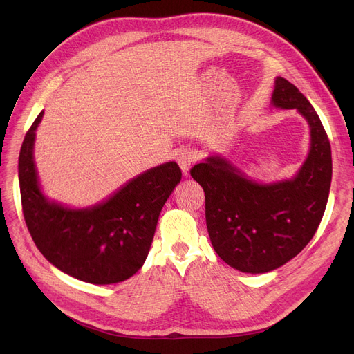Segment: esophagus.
<instances>
[{
  "label": "esophagus",
  "instance_id": "34e87169",
  "mask_svg": "<svg viewBox=\"0 0 354 354\" xmlns=\"http://www.w3.org/2000/svg\"><path fill=\"white\" fill-rule=\"evenodd\" d=\"M195 158H196L195 152L191 151V149H180V151L176 153V162L185 176L189 174V169L192 163L195 162Z\"/></svg>",
  "mask_w": 354,
  "mask_h": 354
}]
</instances>
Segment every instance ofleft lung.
<instances>
[{"instance_id":"obj_1","label":"left lung","mask_w":354,"mask_h":354,"mask_svg":"<svg viewBox=\"0 0 354 354\" xmlns=\"http://www.w3.org/2000/svg\"><path fill=\"white\" fill-rule=\"evenodd\" d=\"M271 104L297 109L310 127L308 155L292 178L257 182L222 155H209L191 169L205 192L207 228L215 252L232 268L250 274L270 272L303 251L320 225L331 183V147L311 103L278 76Z\"/></svg>"}]
</instances>
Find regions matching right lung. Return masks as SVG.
Returning <instances> with one entry per match:
<instances>
[{
    "mask_svg": "<svg viewBox=\"0 0 354 354\" xmlns=\"http://www.w3.org/2000/svg\"><path fill=\"white\" fill-rule=\"evenodd\" d=\"M40 111L27 132L18 180L27 228L55 268L90 284H116L136 274L151 250L160 211L182 172L176 162L151 167L86 208H71L41 191L34 162Z\"/></svg>",
    "mask_w": 354,
    "mask_h": 354,
    "instance_id": "add662e5",
    "label": "right lung"
}]
</instances>
